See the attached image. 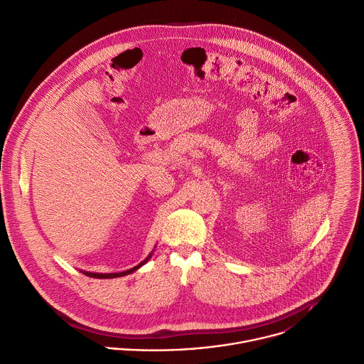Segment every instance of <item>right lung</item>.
I'll use <instances>...</instances> for the list:
<instances>
[{"label": "right lung", "mask_w": 364, "mask_h": 364, "mask_svg": "<svg viewBox=\"0 0 364 364\" xmlns=\"http://www.w3.org/2000/svg\"><path fill=\"white\" fill-rule=\"evenodd\" d=\"M152 256V253L144 260V262H141L138 266H135V267H132V269H128V270H125V272H119V273H94V272H82L84 274H87V276H90V277H97V279H112V277H119V276H127V274H129V273H134L135 270H138L142 264H145L148 260H149V257Z\"/></svg>", "instance_id": "obj_1"}]
</instances>
